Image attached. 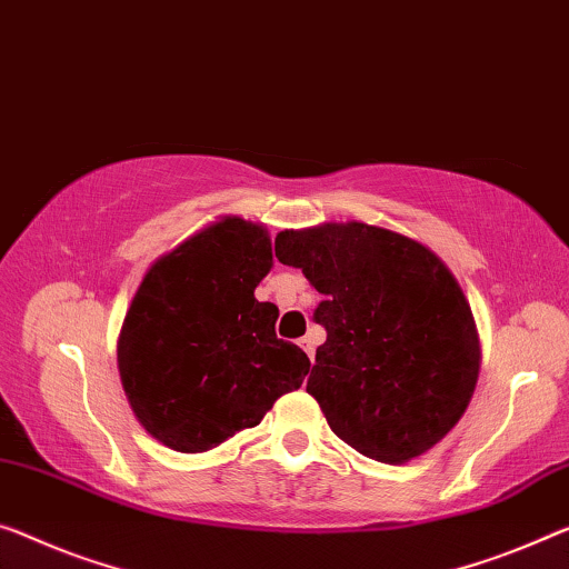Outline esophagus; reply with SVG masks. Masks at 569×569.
Instances as JSON below:
<instances>
[{"instance_id":"obj_1","label":"esophagus","mask_w":569,"mask_h":569,"mask_svg":"<svg viewBox=\"0 0 569 569\" xmlns=\"http://www.w3.org/2000/svg\"><path fill=\"white\" fill-rule=\"evenodd\" d=\"M300 346H302V351L310 356V361H312V356H315V338L308 333L305 338H300Z\"/></svg>"}]
</instances>
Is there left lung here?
<instances>
[{"label":"left lung","mask_w":569,"mask_h":569,"mask_svg":"<svg viewBox=\"0 0 569 569\" xmlns=\"http://www.w3.org/2000/svg\"><path fill=\"white\" fill-rule=\"evenodd\" d=\"M274 254L322 295L308 395L361 456L399 466L466 415L480 371L476 318L425 243L361 221L284 229Z\"/></svg>","instance_id":"8db88e82"}]
</instances>
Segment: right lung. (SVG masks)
Instances as JSON below:
<instances>
[{"instance_id":"1","label":"right lung","mask_w":569,"mask_h":569,"mask_svg":"<svg viewBox=\"0 0 569 569\" xmlns=\"http://www.w3.org/2000/svg\"><path fill=\"white\" fill-rule=\"evenodd\" d=\"M261 223L221 216L147 269L121 322L117 361L139 425L178 452H206L257 427L302 387L310 358L279 340Z\"/></svg>"}]
</instances>
